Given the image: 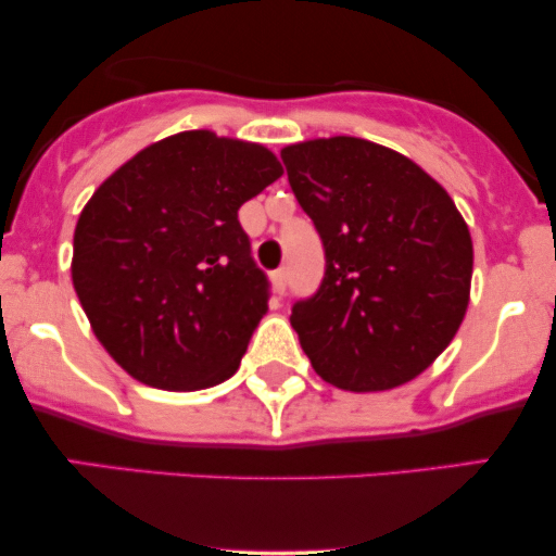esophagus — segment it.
Instances as JSON below:
<instances>
[{"label": "esophagus", "instance_id": "obj_1", "mask_svg": "<svg viewBox=\"0 0 556 556\" xmlns=\"http://www.w3.org/2000/svg\"><path fill=\"white\" fill-rule=\"evenodd\" d=\"M271 287H274V292H277V295H285V290H287V269H277L271 274Z\"/></svg>", "mask_w": 556, "mask_h": 556}]
</instances>
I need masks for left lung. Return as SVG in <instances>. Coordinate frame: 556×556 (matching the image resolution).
<instances>
[{"mask_svg": "<svg viewBox=\"0 0 556 556\" xmlns=\"http://www.w3.org/2000/svg\"><path fill=\"white\" fill-rule=\"evenodd\" d=\"M282 162L327 251L321 287L290 316L300 348L340 389L407 384L468 311L473 240L463 214L429 172L374 140H300Z\"/></svg>", "mask_w": 556, "mask_h": 556, "instance_id": "8db88e82", "label": "left lung"}]
</instances>
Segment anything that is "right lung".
<instances>
[{"label": "right lung", "instance_id": "1", "mask_svg": "<svg viewBox=\"0 0 556 556\" xmlns=\"http://www.w3.org/2000/svg\"><path fill=\"white\" fill-rule=\"evenodd\" d=\"M266 146L182 130L140 149L88 198L73 287L96 340L140 384L195 392L238 371L266 314L238 208L282 177Z\"/></svg>", "mask_w": 556, "mask_h": 556}]
</instances>
